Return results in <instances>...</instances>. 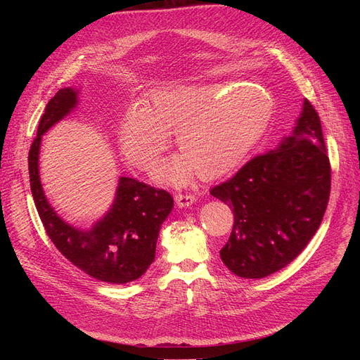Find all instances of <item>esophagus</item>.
<instances>
[{
	"label": "esophagus",
	"mask_w": 360,
	"mask_h": 360,
	"mask_svg": "<svg viewBox=\"0 0 360 360\" xmlns=\"http://www.w3.org/2000/svg\"><path fill=\"white\" fill-rule=\"evenodd\" d=\"M175 201L179 209H184V207H190L194 204L195 197L193 194H176Z\"/></svg>",
	"instance_id": "34e87169"
}]
</instances>
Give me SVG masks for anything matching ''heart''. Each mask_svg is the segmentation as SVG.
I'll use <instances>...</instances> for the list:
<instances>
[{
    "label": "heart",
    "mask_w": 360,
    "mask_h": 360,
    "mask_svg": "<svg viewBox=\"0 0 360 360\" xmlns=\"http://www.w3.org/2000/svg\"><path fill=\"white\" fill-rule=\"evenodd\" d=\"M273 99L257 84H172L150 93L144 106H129L118 127L125 159L148 170L175 131L181 153L165 162L162 181L185 185L198 174L216 179L233 170L266 131Z\"/></svg>",
    "instance_id": "heart-1"
}]
</instances>
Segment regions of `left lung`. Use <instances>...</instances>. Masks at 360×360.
<instances>
[{"instance_id":"1","label":"left lung","mask_w":360,"mask_h":360,"mask_svg":"<svg viewBox=\"0 0 360 360\" xmlns=\"http://www.w3.org/2000/svg\"><path fill=\"white\" fill-rule=\"evenodd\" d=\"M330 186L323 128L305 99L290 136L210 190L235 217L220 250L224 266L243 278H262L286 267L318 231Z\"/></svg>"}]
</instances>
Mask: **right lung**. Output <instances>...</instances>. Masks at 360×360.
I'll return each mask as SVG.
<instances>
[{
	"label": "right lung",
	"instance_id": "1",
	"mask_svg": "<svg viewBox=\"0 0 360 360\" xmlns=\"http://www.w3.org/2000/svg\"><path fill=\"white\" fill-rule=\"evenodd\" d=\"M79 89L64 87L48 102L29 151L30 190L45 231L58 251L86 274L112 285L141 277L155 261L162 223L174 198L132 178L121 176L115 198L90 229L67 223L49 204L39 176L42 136L79 105Z\"/></svg>",
	"mask_w": 360,
	"mask_h": 360
}]
</instances>
